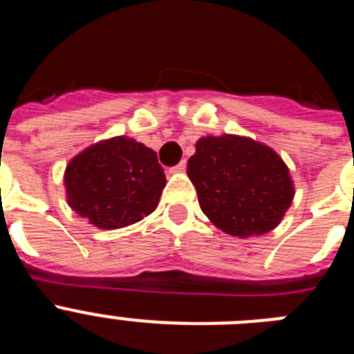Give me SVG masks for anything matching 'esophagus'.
<instances>
[{
  "label": "esophagus",
  "instance_id": "obj_1",
  "mask_svg": "<svg viewBox=\"0 0 354 354\" xmlns=\"http://www.w3.org/2000/svg\"><path fill=\"white\" fill-rule=\"evenodd\" d=\"M174 171H177V174H180V171H186V161H180L179 165H175L174 168H171Z\"/></svg>",
  "mask_w": 354,
  "mask_h": 354
}]
</instances>
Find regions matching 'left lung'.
<instances>
[{
    "instance_id": "1",
    "label": "left lung",
    "mask_w": 354,
    "mask_h": 354,
    "mask_svg": "<svg viewBox=\"0 0 354 354\" xmlns=\"http://www.w3.org/2000/svg\"><path fill=\"white\" fill-rule=\"evenodd\" d=\"M187 177L200 209L223 232L261 236L282 221L294 198L289 168L270 147L223 134L196 142Z\"/></svg>"
}]
</instances>
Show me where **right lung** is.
Returning <instances> with one entry per match:
<instances>
[{
  "mask_svg": "<svg viewBox=\"0 0 354 354\" xmlns=\"http://www.w3.org/2000/svg\"><path fill=\"white\" fill-rule=\"evenodd\" d=\"M67 202L104 230L143 220L158 207L167 184L154 150L127 136L84 149L65 168Z\"/></svg>",
  "mask_w": 354,
  "mask_h": 354,
  "instance_id": "obj_1",
  "label": "right lung"
}]
</instances>
